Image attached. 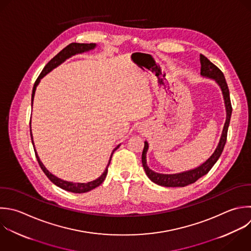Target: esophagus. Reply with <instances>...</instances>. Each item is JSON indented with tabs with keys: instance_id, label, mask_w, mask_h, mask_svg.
I'll list each match as a JSON object with an SVG mask.
<instances>
[{
	"instance_id": "esophagus-1",
	"label": "esophagus",
	"mask_w": 251,
	"mask_h": 251,
	"mask_svg": "<svg viewBox=\"0 0 251 251\" xmlns=\"http://www.w3.org/2000/svg\"><path fill=\"white\" fill-rule=\"evenodd\" d=\"M139 131L140 132H145V128L144 127H139Z\"/></svg>"
}]
</instances>
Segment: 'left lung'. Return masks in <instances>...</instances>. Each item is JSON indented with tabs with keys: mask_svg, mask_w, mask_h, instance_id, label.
Listing matches in <instances>:
<instances>
[{
	"mask_svg": "<svg viewBox=\"0 0 251 251\" xmlns=\"http://www.w3.org/2000/svg\"><path fill=\"white\" fill-rule=\"evenodd\" d=\"M200 75L205 78H210L214 80L219 87L221 88L223 98H224V103H225V108H226V121L224 124V127L222 130V134L219 140V143L212 153V155L201 165L198 167L181 172V173H176V174H160L156 173L153 170H151L147 166L146 162V154L149 148L148 142L145 140L144 141V148L142 151V165L144 168V171L149 177L151 181L154 183L161 185V186H166V187H183L188 184H191L195 182L198 178L201 176H205L215 165V163L218 161L219 157L221 156L226 141V133H227V128L230 121V116H231V105H230V99H229V92L227 88V84L226 82L225 76L223 73L214 65L212 64L205 56L200 55Z\"/></svg>",
	"mask_w": 251,
	"mask_h": 251,
	"instance_id": "obj_1",
	"label": "left lung"
}]
</instances>
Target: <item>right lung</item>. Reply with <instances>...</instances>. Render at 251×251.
<instances>
[{"label": "right lung", "mask_w": 251, "mask_h": 251, "mask_svg": "<svg viewBox=\"0 0 251 251\" xmlns=\"http://www.w3.org/2000/svg\"><path fill=\"white\" fill-rule=\"evenodd\" d=\"M97 47V45L95 43H90V44H80V43H72L70 45H68L65 49H63L59 54H57L46 66L45 68L43 69V71L41 72L40 75L38 76V78L36 79L35 83H34V86H33V89H32V95H31V106L33 105V100H34V95H35V91H36V88L40 82V80L46 75H48L50 72H52L54 69H56L57 67H59L60 65H62L66 60L70 59L71 57L75 56V55H77V54H82V53H85V52H89L91 50H94L95 48ZM30 135H31V140H32V144H33V147L35 148L34 146V141H33V136H32V131H31V126H30ZM121 144H119L112 152L111 154V157H110V160H109V163L105 169V171L103 172V174L97 177L96 179L94 180H91V181H88V182H73V181H68V180H64L56 176H54L52 173H50L47 168L43 165V163L41 162L37 152H36V149H34L35 151V155H36V159L42 169V171L45 173V175L47 176V177L54 183L56 184L57 186L67 190V191H71V192H75V193H84V192H88L92 189H94L95 187L99 186L106 178V176L108 174V167L111 163V159H112V156L114 154V152L120 147Z\"/></svg>", "instance_id": "add662e5"}]
</instances>
